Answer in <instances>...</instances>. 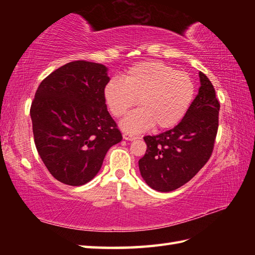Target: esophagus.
Returning a JSON list of instances; mask_svg holds the SVG:
<instances>
[{
  "instance_id": "1",
  "label": "esophagus",
  "mask_w": 255,
  "mask_h": 255,
  "mask_svg": "<svg viewBox=\"0 0 255 255\" xmlns=\"http://www.w3.org/2000/svg\"><path fill=\"white\" fill-rule=\"evenodd\" d=\"M123 138H124L125 140H128V141H132V140L137 139V137H134V136H132V134L127 133V132H124V133H123Z\"/></svg>"
}]
</instances>
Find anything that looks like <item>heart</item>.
I'll return each instance as SVG.
<instances>
[{
	"mask_svg": "<svg viewBox=\"0 0 255 255\" xmlns=\"http://www.w3.org/2000/svg\"><path fill=\"white\" fill-rule=\"evenodd\" d=\"M195 86L185 72L159 61H142L128 68L123 80L113 78L103 90L105 104L114 117H122L136 103L139 108L125 117L121 126L128 132H141L153 125L171 128L185 115Z\"/></svg>",
	"mask_w": 255,
	"mask_h": 255,
	"instance_id": "b5f03b06",
	"label": "heart"
}]
</instances>
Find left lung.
I'll list each match as a JSON object with an SVG mask.
<instances>
[{
  "label": "left lung",
  "instance_id": "8db88e82",
  "mask_svg": "<svg viewBox=\"0 0 255 255\" xmlns=\"http://www.w3.org/2000/svg\"><path fill=\"white\" fill-rule=\"evenodd\" d=\"M200 88L191 106L174 128L143 137L147 150L139 170L148 185L159 192L183 186L207 163L218 131L220 104L214 85L199 72Z\"/></svg>",
  "mask_w": 255,
  "mask_h": 255
}]
</instances>
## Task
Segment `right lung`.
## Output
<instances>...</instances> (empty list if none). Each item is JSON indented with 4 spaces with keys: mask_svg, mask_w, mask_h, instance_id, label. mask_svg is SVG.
Returning <instances> with one entry per match:
<instances>
[{
    "mask_svg": "<svg viewBox=\"0 0 255 255\" xmlns=\"http://www.w3.org/2000/svg\"><path fill=\"white\" fill-rule=\"evenodd\" d=\"M110 81L101 63L72 61L41 81L31 102L36 149L50 174L63 184L90 182L122 132L107 111Z\"/></svg>",
    "mask_w": 255,
    "mask_h": 255,
    "instance_id": "1",
    "label": "right lung"
}]
</instances>
